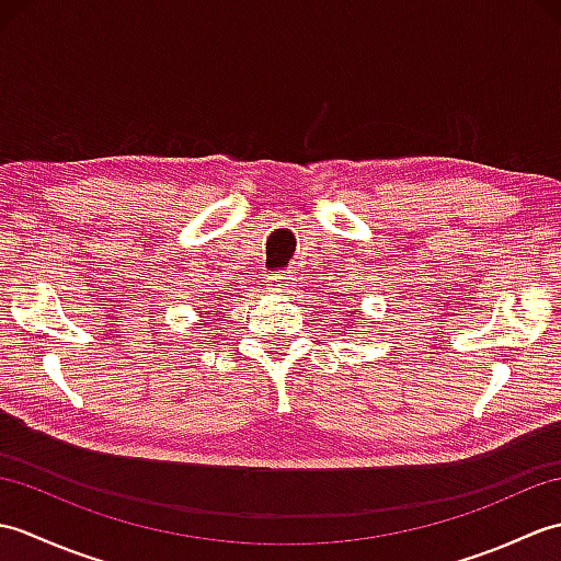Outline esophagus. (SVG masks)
<instances>
[{
  "label": "esophagus",
  "instance_id": "34e87169",
  "mask_svg": "<svg viewBox=\"0 0 561 561\" xmlns=\"http://www.w3.org/2000/svg\"><path fill=\"white\" fill-rule=\"evenodd\" d=\"M270 289L277 294H291L296 289L294 274H274V277H270Z\"/></svg>",
  "mask_w": 561,
  "mask_h": 561
}]
</instances>
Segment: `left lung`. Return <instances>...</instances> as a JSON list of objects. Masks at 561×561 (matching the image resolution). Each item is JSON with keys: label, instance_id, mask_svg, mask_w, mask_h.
<instances>
[{"label": "left lung", "instance_id": "8db88e82", "mask_svg": "<svg viewBox=\"0 0 561 561\" xmlns=\"http://www.w3.org/2000/svg\"><path fill=\"white\" fill-rule=\"evenodd\" d=\"M342 316H347V320H352V323H359V320H356V318L362 316V311H359V308H350V311H344Z\"/></svg>", "mask_w": 561, "mask_h": 561}]
</instances>
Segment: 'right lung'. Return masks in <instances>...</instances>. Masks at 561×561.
<instances>
[{
    "label": "right lung",
    "mask_w": 561,
    "mask_h": 561,
    "mask_svg": "<svg viewBox=\"0 0 561 561\" xmlns=\"http://www.w3.org/2000/svg\"><path fill=\"white\" fill-rule=\"evenodd\" d=\"M214 313H217V311H214Z\"/></svg>",
    "instance_id": "add662e5"
}]
</instances>
